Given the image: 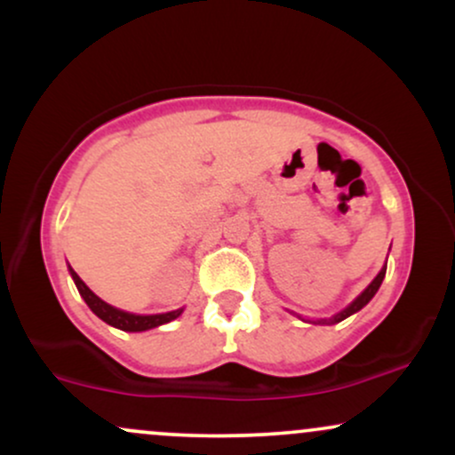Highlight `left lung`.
I'll return each instance as SVG.
<instances>
[{"label": "left lung", "mask_w": 455, "mask_h": 455, "mask_svg": "<svg viewBox=\"0 0 455 455\" xmlns=\"http://www.w3.org/2000/svg\"><path fill=\"white\" fill-rule=\"evenodd\" d=\"M385 271H387V265H385V267L379 271L377 278H374L372 282H370L368 289H365L363 293L359 295L357 299H355L351 306L344 307V310L340 312V315H336L333 318H325V321H312V323H316V325H336V323H340V321H344V318H347V316H351V315H355V312H357V310H362V307H363L365 304H368V301L372 299L374 295H377V291H379L380 282H383V278H385Z\"/></svg>", "instance_id": "8db88e82"}]
</instances>
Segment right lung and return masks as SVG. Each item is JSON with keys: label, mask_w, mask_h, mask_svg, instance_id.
Instances as JSON below:
<instances>
[{"label": "right lung", "mask_w": 455, "mask_h": 455, "mask_svg": "<svg viewBox=\"0 0 455 455\" xmlns=\"http://www.w3.org/2000/svg\"><path fill=\"white\" fill-rule=\"evenodd\" d=\"M70 274H72V280H75L78 293H81L83 299H85V304L92 307L93 315H96L98 318H102V321L108 323V325L122 329V331H145V329L164 325V323L173 321V318L181 315V310H173V312H166V315L140 316V315H130V312L117 310V307L108 306L107 301H102L98 295H93L90 291V286L78 278L75 269H70Z\"/></svg>", "instance_id": "1"}]
</instances>
